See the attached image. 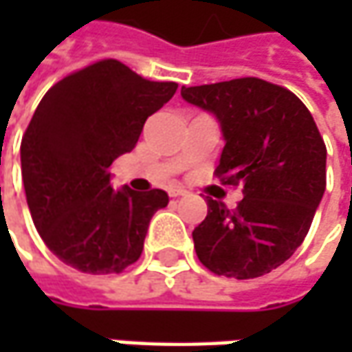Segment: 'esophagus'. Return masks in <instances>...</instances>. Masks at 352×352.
Listing matches in <instances>:
<instances>
[{"instance_id": "34e87169", "label": "esophagus", "mask_w": 352, "mask_h": 352, "mask_svg": "<svg viewBox=\"0 0 352 352\" xmlns=\"http://www.w3.org/2000/svg\"><path fill=\"white\" fill-rule=\"evenodd\" d=\"M168 196L170 197L188 196V190H184V188H178V186H172V188L168 190Z\"/></svg>"}]
</instances>
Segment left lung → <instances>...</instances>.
Masks as SVG:
<instances>
[{
  "mask_svg": "<svg viewBox=\"0 0 352 352\" xmlns=\"http://www.w3.org/2000/svg\"><path fill=\"white\" fill-rule=\"evenodd\" d=\"M182 98L219 121L225 146L215 176L245 196L235 210L208 197L192 233L197 258L219 276L268 274L304 243L325 192L318 125L298 96L261 78L184 86Z\"/></svg>",
  "mask_w": 352,
  "mask_h": 352,
  "instance_id": "obj_1",
  "label": "left lung"
}]
</instances>
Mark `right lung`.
Listing matches in <instances>:
<instances>
[{"instance_id":"add662e5","label":"right lung","mask_w":352,"mask_h":352,"mask_svg":"<svg viewBox=\"0 0 352 352\" xmlns=\"http://www.w3.org/2000/svg\"><path fill=\"white\" fill-rule=\"evenodd\" d=\"M107 58L62 78L41 100L21 141V174L33 223L62 263L86 274L139 261L164 190H113L111 164L176 94Z\"/></svg>"}]
</instances>
